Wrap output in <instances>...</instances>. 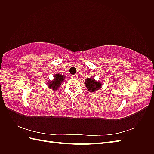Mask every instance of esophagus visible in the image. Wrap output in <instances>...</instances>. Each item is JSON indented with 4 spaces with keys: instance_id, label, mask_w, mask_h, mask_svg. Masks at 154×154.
<instances>
[{
    "instance_id": "obj_1",
    "label": "esophagus",
    "mask_w": 154,
    "mask_h": 154,
    "mask_svg": "<svg viewBox=\"0 0 154 154\" xmlns=\"http://www.w3.org/2000/svg\"><path fill=\"white\" fill-rule=\"evenodd\" d=\"M77 75H71V77H72V78H74V79H75V78H77Z\"/></svg>"
}]
</instances>
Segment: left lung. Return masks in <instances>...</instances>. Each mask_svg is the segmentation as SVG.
Wrapping results in <instances>:
<instances>
[{"instance_id":"left-lung-1","label":"left lung","mask_w":154,"mask_h":154,"mask_svg":"<svg viewBox=\"0 0 154 154\" xmlns=\"http://www.w3.org/2000/svg\"><path fill=\"white\" fill-rule=\"evenodd\" d=\"M85 86L87 87V89L90 92H94L97 90H99L100 88L102 87V84L99 81L94 80L93 77L87 78L85 79Z\"/></svg>"}]
</instances>
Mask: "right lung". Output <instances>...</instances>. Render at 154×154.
Returning a JSON list of instances; mask_svg holds the SVG:
<instances>
[{"instance_id":"obj_1","label":"right lung","mask_w":154,"mask_h":154,"mask_svg":"<svg viewBox=\"0 0 154 154\" xmlns=\"http://www.w3.org/2000/svg\"><path fill=\"white\" fill-rule=\"evenodd\" d=\"M64 79H65V77L63 76V75L57 73V74H55L54 80H52V81H50V82L48 83V85L51 89L55 91L57 89H58V88L60 87L61 83H63V81H64Z\"/></svg>"}]
</instances>
